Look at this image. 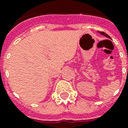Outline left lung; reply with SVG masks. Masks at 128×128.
Masks as SVG:
<instances>
[{
    "label": "left lung",
    "mask_w": 128,
    "mask_h": 128,
    "mask_svg": "<svg viewBox=\"0 0 128 128\" xmlns=\"http://www.w3.org/2000/svg\"><path fill=\"white\" fill-rule=\"evenodd\" d=\"M99 32L100 34H102V35H104V36H106V37H107V38H110V39H111L110 36H108V35L107 34H106V33H105L104 32H101V31H99Z\"/></svg>",
    "instance_id": "8db88e82"
}]
</instances>
